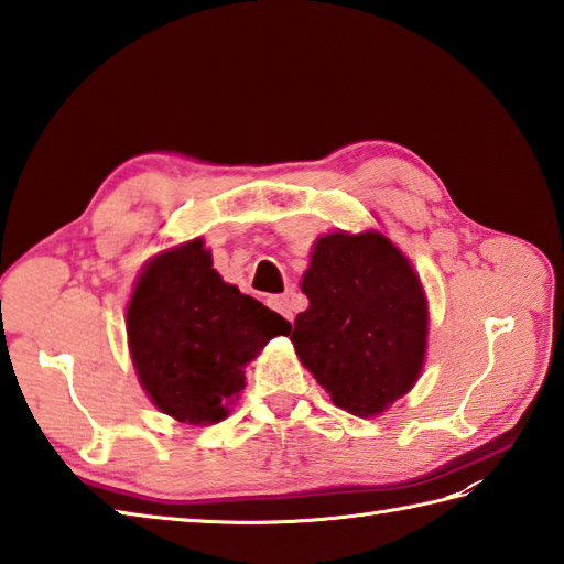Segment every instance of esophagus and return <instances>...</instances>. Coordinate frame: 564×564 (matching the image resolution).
<instances>
[{
    "mask_svg": "<svg viewBox=\"0 0 564 564\" xmlns=\"http://www.w3.org/2000/svg\"><path fill=\"white\" fill-rule=\"evenodd\" d=\"M268 304H270V308L278 311V314H282L286 321H294V292L270 296Z\"/></svg>",
    "mask_w": 564,
    "mask_h": 564,
    "instance_id": "34e87169",
    "label": "esophagus"
}]
</instances>
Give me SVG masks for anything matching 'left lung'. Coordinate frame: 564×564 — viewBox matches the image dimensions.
Masks as SVG:
<instances>
[{
  "label": "left lung",
  "instance_id": "8db88e82",
  "mask_svg": "<svg viewBox=\"0 0 564 564\" xmlns=\"http://www.w3.org/2000/svg\"><path fill=\"white\" fill-rule=\"evenodd\" d=\"M294 321L302 365L352 415L371 417L415 386L427 349V299L408 258L379 231L316 241Z\"/></svg>",
  "mask_w": 564,
  "mask_h": 564
}]
</instances>
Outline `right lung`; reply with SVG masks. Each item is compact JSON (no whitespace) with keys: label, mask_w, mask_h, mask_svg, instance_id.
Masks as SVG:
<instances>
[{"label":"right lung","mask_w":564,"mask_h":564,"mask_svg":"<svg viewBox=\"0 0 564 564\" xmlns=\"http://www.w3.org/2000/svg\"><path fill=\"white\" fill-rule=\"evenodd\" d=\"M290 330V321L219 278L203 239L149 262L128 306L140 383L161 412L187 424L227 417L248 361Z\"/></svg>","instance_id":"1"}]
</instances>
